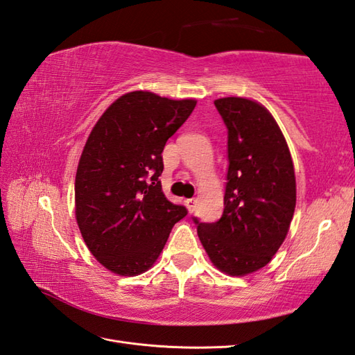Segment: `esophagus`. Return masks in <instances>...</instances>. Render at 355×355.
Returning <instances> with one entry per match:
<instances>
[{"label": "esophagus", "mask_w": 355, "mask_h": 355, "mask_svg": "<svg viewBox=\"0 0 355 355\" xmlns=\"http://www.w3.org/2000/svg\"><path fill=\"white\" fill-rule=\"evenodd\" d=\"M184 202H186V207H187L189 211H191V213L195 211V205H196L195 198H189V200H186Z\"/></svg>", "instance_id": "esophagus-1"}]
</instances>
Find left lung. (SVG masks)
Instances as JSON below:
<instances>
[{
	"label": "left lung",
	"instance_id": "1",
	"mask_svg": "<svg viewBox=\"0 0 355 355\" xmlns=\"http://www.w3.org/2000/svg\"><path fill=\"white\" fill-rule=\"evenodd\" d=\"M215 105L228 130L224 213L216 222H193L213 265L242 277L266 266L284 242L296 204L295 169L266 107L241 96Z\"/></svg>",
	"mask_w": 355,
	"mask_h": 355
}]
</instances>
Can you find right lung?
<instances>
[{"label": "right lung", "instance_id": "obj_1", "mask_svg": "<svg viewBox=\"0 0 355 355\" xmlns=\"http://www.w3.org/2000/svg\"><path fill=\"white\" fill-rule=\"evenodd\" d=\"M195 100L136 90L119 96L90 131L76 175V218L89 251L113 274L150 269L187 215L162 191V153Z\"/></svg>", "mask_w": 355, "mask_h": 355}]
</instances>
